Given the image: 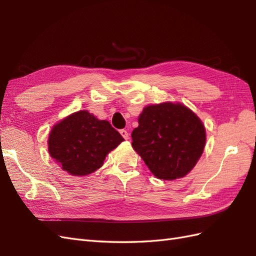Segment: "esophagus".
<instances>
[{
  "instance_id": "34e87169",
  "label": "esophagus",
  "mask_w": 256,
  "mask_h": 256,
  "mask_svg": "<svg viewBox=\"0 0 256 256\" xmlns=\"http://www.w3.org/2000/svg\"><path fill=\"white\" fill-rule=\"evenodd\" d=\"M120 136L125 138V140H127V138H129V134L127 132V130H125V129H122V130H120Z\"/></svg>"
}]
</instances>
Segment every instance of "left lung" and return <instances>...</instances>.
I'll return each mask as SVG.
<instances>
[{"label": "left lung", "mask_w": 256, "mask_h": 256, "mask_svg": "<svg viewBox=\"0 0 256 256\" xmlns=\"http://www.w3.org/2000/svg\"><path fill=\"white\" fill-rule=\"evenodd\" d=\"M131 138L134 150L150 172L164 180L187 175L202 156L206 142L198 116L182 104L172 102L144 108Z\"/></svg>", "instance_id": "1"}]
</instances>
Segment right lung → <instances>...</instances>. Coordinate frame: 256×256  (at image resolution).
Returning <instances> with one entry per match:
<instances>
[{
	"label": "right lung",
	"instance_id": "right-lung-1",
	"mask_svg": "<svg viewBox=\"0 0 256 256\" xmlns=\"http://www.w3.org/2000/svg\"><path fill=\"white\" fill-rule=\"evenodd\" d=\"M122 141L109 122L99 120L88 111H79L52 128L48 150L64 171L83 176L102 168L106 154Z\"/></svg>",
	"mask_w": 256,
	"mask_h": 256
}]
</instances>
